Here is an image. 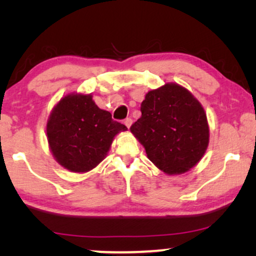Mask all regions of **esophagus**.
<instances>
[{
	"label": "esophagus",
	"mask_w": 256,
	"mask_h": 256,
	"mask_svg": "<svg viewBox=\"0 0 256 256\" xmlns=\"http://www.w3.org/2000/svg\"><path fill=\"white\" fill-rule=\"evenodd\" d=\"M132 124V120L130 118H126V120H124V124L127 126V128L130 127Z\"/></svg>",
	"instance_id": "1"
}]
</instances>
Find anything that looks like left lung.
Listing matches in <instances>:
<instances>
[{"mask_svg": "<svg viewBox=\"0 0 256 256\" xmlns=\"http://www.w3.org/2000/svg\"><path fill=\"white\" fill-rule=\"evenodd\" d=\"M130 132L146 156L169 174H184L204 156L210 130L204 108L186 88L166 84L146 94Z\"/></svg>", "mask_w": 256, "mask_h": 256, "instance_id": "obj_1", "label": "left lung"}]
</instances>
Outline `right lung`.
<instances>
[{"mask_svg":"<svg viewBox=\"0 0 256 256\" xmlns=\"http://www.w3.org/2000/svg\"><path fill=\"white\" fill-rule=\"evenodd\" d=\"M127 127L100 110L90 94H68L52 110L46 124L48 146L57 162L73 172L96 168L115 135Z\"/></svg>","mask_w":256,"mask_h":256,"instance_id":"obj_1","label":"right lung"}]
</instances>
